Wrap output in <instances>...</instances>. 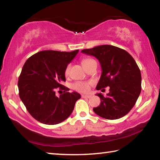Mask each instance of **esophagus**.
Instances as JSON below:
<instances>
[{
  "mask_svg": "<svg viewBox=\"0 0 160 160\" xmlns=\"http://www.w3.org/2000/svg\"><path fill=\"white\" fill-rule=\"evenodd\" d=\"M81 97H82V98H90L91 95H87V94H82Z\"/></svg>",
  "mask_w": 160,
  "mask_h": 160,
  "instance_id": "34e87169",
  "label": "esophagus"
}]
</instances>
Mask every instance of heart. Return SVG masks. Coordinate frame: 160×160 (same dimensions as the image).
Segmentation results:
<instances>
[{
	"instance_id": "1",
	"label": "heart",
	"mask_w": 160,
	"mask_h": 160,
	"mask_svg": "<svg viewBox=\"0 0 160 160\" xmlns=\"http://www.w3.org/2000/svg\"><path fill=\"white\" fill-rule=\"evenodd\" d=\"M90 61H92V59H89V58L83 59L82 61V66L85 67ZM70 70V65H68L67 67L66 68V69H65V75H66V76H68V75H69ZM92 84V82H82V81H78V82L74 83L73 86L72 87H73V88L75 90L81 92H87L90 90V88Z\"/></svg>"
}]
</instances>
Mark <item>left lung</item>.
Segmentation results:
<instances>
[{"mask_svg": "<svg viewBox=\"0 0 160 160\" xmlns=\"http://www.w3.org/2000/svg\"><path fill=\"white\" fill-rule=\"evenodd\" d=\"M81 52L94 56L101 65L102 72L97 90L110 88L106 97L96 94L101 103L93 108L94 113L110 120L126 115L141 92V73L134 58L126 51L112 45L98 46Z\"/></svg>", "mask_w": 160, "mask_h": 160, "instance_id": "obj_1", "label": "left lung"}]
</instances>
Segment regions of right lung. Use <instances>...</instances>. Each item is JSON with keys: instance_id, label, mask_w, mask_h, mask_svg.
<instances>
[{"instance_id": "1", "label": "right lung", "mask_w": 160, "mask_h": 160, "mask_svg": "<svg viewBox=\"0 0 160 160\" xmlns=\"http://www.w3.org/2000/svg\"><path fill=\"white\" fill-rule=\"evenodd\" d=\"M78 51H39L24 64L18 79L19 96L37 121L55 125L72 113L75 102L81 96L76 92H68L69 89L62 82H66L65 69ZM58 87L64 90L59 97L55 94Z\"/></svg>"}]
</instances>
